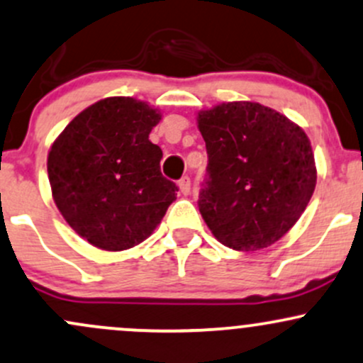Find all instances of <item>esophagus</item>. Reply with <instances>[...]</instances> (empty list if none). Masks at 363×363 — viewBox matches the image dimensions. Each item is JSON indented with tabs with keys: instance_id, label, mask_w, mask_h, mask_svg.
Instances as JSON below:
<instances>
[{
	"instance_id": "obj_1",
	"label": "esophagus",
	"mask_w": 363,
	"mask_h": 363,
	"mask_svg": "<svg viewBox=\"0 0 363 363\" xmlns=\"http://www.w3.org/2000/svg\"><path fill=\"white\" fill-rule=\"evenodd\" d=\"M179 189H181V193L184 194H189L191 193V179L186 175V177H182L181 181H179Z\"/></svg>"
}]
</instances>
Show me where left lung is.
Instances as JSON below:
<instances>
[{"label":"left lung","mask_w":363,"mask_h":363,"mask_svg":"<svg viewBox=\"0 0 363 363\" xmlns=\"http://www.w3.org/2000/svg\"><path fill=\"white\" fill-rule=\"evenodd\" d=\"M208 153L200 213L224 246L257 252L281 240L317 184L312 145L298 123L253 101L198 113Z\"/></svg>","instance_id":"1"}]
</instances>
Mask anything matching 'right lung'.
I'll list each match as a JSON object with an SVG mask.
<instances>
[{
  "instance_id": "add662e5",
  "label": "right lung",
  "mask_w": 363,
  "mask_h": 363,
  "mask_svg": "<svg viewBox=\"0 0 363 363\" xmlns=\"http://www.w3.org/2000/svg\"><path fill=\"white\" fill-rule=\"evenodd\" d=\"M160 121L146 101L111 96L82 110L51 145L55 205L99 250L122 252L145 241L177 196L160 172V146L150 141Z\"/></svg>"
}]
</instances>
